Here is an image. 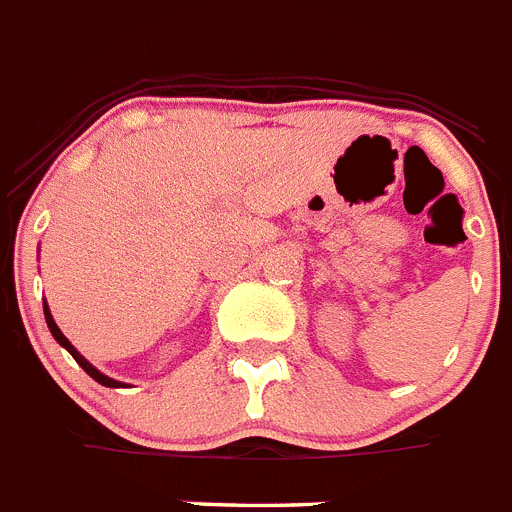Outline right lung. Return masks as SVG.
Returning a JSON list of instances; mask_svg holds the SVG:
<instances>
[{"instance_id":"obj_1","label":"right lung","mask_w":512,"mask_h":512,"mask_svg":"<svg viewBox=\"0 0 512 512\" xmlns=\"http://www.w3.org/2000/svg\"><path fill=\"white\" fill-rule=\"evenodd\" d=\"M43 317H46V324H48V330H51L53 340L59 342V345H61V348H64V350H69V353H71V358H74V361H77L79 366L84 368V371L90 373V376H92V379L97 381V384H102V386H110V389H121V386H126V384H123V381H115V379H110V376H105V373H102V371H97V368L92 366V363L87 361V358H84V355L79 353V350L74 348V345H71L69 340H66V335H64V332L59 330V324L53 322V314H51V309H48L46 299H43Z\"/></svg>"}]
</instances>
